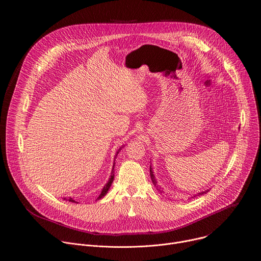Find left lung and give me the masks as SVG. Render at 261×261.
<instances>
[{"mask_svg":"<svg viewBox=\"0 0 261 261\" xmlns=\"http://www.w3.org/2000/svg\"><path fill=\"white\" fill-rule=\"evenodd\" d=\"M150 172H151V179H152V181H153V184L155 185V186H158L157 185V182H156V180H155V177H154V175H153V172H152V169L150 170ZM208 191H206V192H202V193H200V194H198V196H200V195H204V194H206Z\"/></svg>","mask_w":261,"mask_h":261,"instance_id":"8db88e82","label":"left lung"}]
</instances>
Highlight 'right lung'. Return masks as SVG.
<instances>
[{"label":"right lung","mask_w":261,"mask_h":261,"mask_svg":"<svg viewBox=\"0 0 261 261\" xmlns=\"http://www.w3.org/2000/svg\"><path fill=\"white\" fill-rule=\"evenodd\" d=\"M121 149H122V147L117 150V152H116V155L118 154V151H121ZM116 157V156H115ZM113 169H114V163H113ZM113 169H112V172H111V176H110V178H109V180H108V182H107V184L103 187V189H102V192H101V194H100V196L98 197V200L99 199H101V198H103L106 194H107V192H108V189L110 188V185H111V183H112V181H113V178H114V171H113ZM64 200H65V198H64ZM67 201H69V202H73V203H78V202H76L75 200H73L72 198H69Z\"/></svg>","instance_id":"obj_1"}]
</instances>
